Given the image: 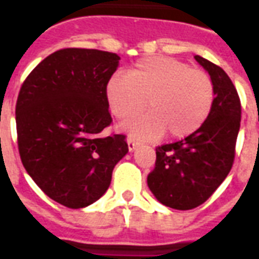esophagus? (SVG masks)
Segmentation results:
<instances>
[{
  "label": "esophagus",
  "instance_id": "obj_1",
  "mask_svg": "<svg viewBox=\"0 0 259 259\" xmlns=\"http://www.w3.org/2000/svg\"><path fill=\"white\" fill-rule=\"evenodd\" d=\"M139 144H140L139 141L133 140V139H127V147H129V151H130V152L135 151L136 148L139 147Z\"/></svg>",
  "mask_w": 259,
  "mask_h": 259
}]
</instances>
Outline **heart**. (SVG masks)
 I'll return each mask as SVG.
<instances>
[{"label": "heart", "instance_id": "1", "mask_svg": "<svg viewBox=\"0 0 259 259\" xmlns=\"http://www.w3.org/2000/svg\"><path fill=\"white\" fill-rule=\"evenodd\" d=\"M111 112L120 120L150 113L122 130L132 137L158 140L166 132L172 139L190 136L211 113L215 91L209 76L187 64L166 57L139 61L129 73H113L107 83Z\"/></svg>", "mask_w": 259, "mask_h": 259}]
</instances>
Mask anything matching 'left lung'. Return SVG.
<instances>
[{
	"instance_id": "left-lung-1",
	"label": "left lung",
	"mask_w": 259,
	"mask_h": 259,
	"mask_svg": "<svg viewBox=\"0 0 259 259\" xmlns=\"http://www.w3.org/2000/svg\"><path fill=\"white\" fill-rule=\"evenodd\" d=\"M194 58L213 84L211 113L185 140L158 147L155 168L147 178L155 198L180 211L205 202L226 179L233 165L241 119L239 96L226 72L200 55Z\"/></svg>"
}]
</instances>
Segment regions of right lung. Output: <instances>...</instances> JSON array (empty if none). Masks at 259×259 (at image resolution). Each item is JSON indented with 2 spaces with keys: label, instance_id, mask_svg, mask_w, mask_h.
Listing matches in <instances>:
<instances>
[{
  "label": "right lung",
  "instance_id": "right-lung-1",
  "mask_svg": "<svg viewBox=\"0 0 259 259\" xmlns=\"http://www.w3.org/2000/svg\"><path fill=\"white\" fill-rule=\"evenodd\" d=\"M116 54L65 48L31 70L16 102L18 147L26 172L58 204L89 206L105 194L115 165L127 154L111 124L107 83Z\"/></svg>",
  "mask_w": 259,
  "mask_h": 259
}]
</instances>
